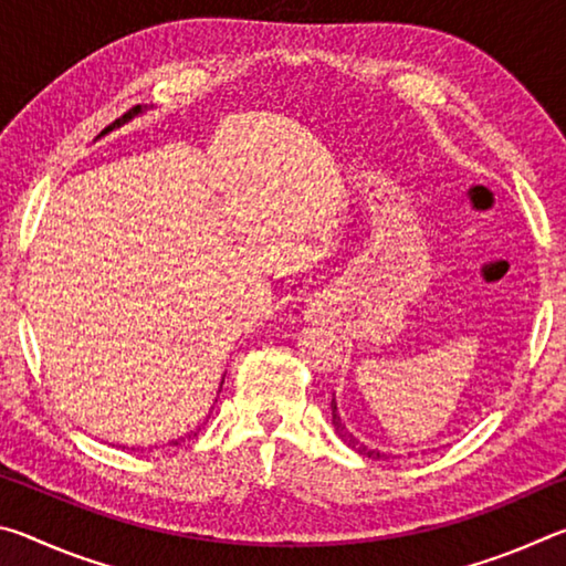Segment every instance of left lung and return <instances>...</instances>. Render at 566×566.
<instances>
[{
    "instance_id": "left-lung-1",
    "label": "left lung",
    "mask_w": 566,
    "mask_h": 566,
    "mask_svg": "<svg viewBox=\"0 0 566 566\" xmlns=\"http://www.w3.org/2000/svg\"><path fill=\"white\" fill-rule=\"evenodd\" d=\"M332 421H334V429H337V434L344 439V442H349V447H352V449H357L359 454L369 457V459H381V457H387V454H381L379 449H369L367 444H361L359 439H354V434L349 432V429L342 424V419H339V415H337V401H334V399H332Z\"/></svg>"
}]
</instances>
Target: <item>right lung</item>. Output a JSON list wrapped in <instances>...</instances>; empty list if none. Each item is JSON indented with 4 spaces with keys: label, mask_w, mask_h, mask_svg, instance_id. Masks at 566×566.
<instances>
[{
    "label": "right lung",
    "mask_w": 566,
    "mask_h": 566,
    "mask_svg": "<svg viewBox=\"0 0 566 566\" xmlns=\"http://www.w3.org/2000/svg\"><path fill=\"white\" fill-rule=\"evenodd\" d=\"M139 112H142V107H134V109H129L127 114H124V117H119L117 122H114V124H109V127H107V129H104L102 134H107V132H112L114 127H119V124H124V122H129L132 117H137V114H139ZM102 134H99V137H102ZM197 432H199V429H197ZM197 432H191V434H187V437H197ZM187 437H179V439H177V442H171V444H179V442H181V439H187Z\"/></svg>",
    "instance_id": "1"
}]
</instances>
